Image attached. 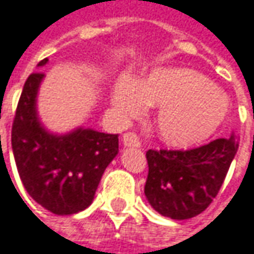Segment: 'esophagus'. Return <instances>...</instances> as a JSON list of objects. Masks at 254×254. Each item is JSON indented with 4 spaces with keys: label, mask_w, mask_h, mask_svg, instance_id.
Listing matches in <instances>:
<instances>
[{
    "label": "esophagus",
    "mask_w": 254,
    "mask_h": 254,
    "mask_svg": "<svg viewBox=\"0 0 254 254\" xmlns=\"http://www.w3.org/2000/svg\"><path fill=\"white\" fill-rule=\"evenodd\" d=\"M122 142H124L125 147H135V148H139L141 147V141H139V138H138V135L135 132H127V133H124Z\"/></svg>",
    "instance_id": "1"
}]
</instances>
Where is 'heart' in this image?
I'll list each match as a JSON object with an SVG mask.
<instances>
[{"mask_svg":"<svg viewBox=\"0 0 254 254\" xmlns=\"http://www.w3.org/2000/svg\"><path fill=\"white\" fill-rule=\"evenodd\" d=\"M112 103L127 118L139 115L144 106L160 107L158 133L179 148L193 147L212 136L230 109L222 90L186 68H158L136 82L121 78L112 91Z\"/></svg>","mask_w":254,"mask_h":254,"instance_id":"b5f03b06","label":"heart"}]
</instances>
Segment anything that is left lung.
I'll return each mask as SVG.
<instances>
[{
	"label": "left lung",
	"instance_id": "8db88e82",
	"mask_svg": "<svg viewBox=\"0 0 254 254\" xmlns=\"http://www.w3.org/2000/svg\"><path fill=\"white\" fill-rule=\"evenodd\" d=\"M237 150L234 135L193 150H148L144 192L150 205L172 219L199 215L218 195Z\"/></svg>",
	"mask_w": 254,
	"mask_h": 254
}]
</instances>
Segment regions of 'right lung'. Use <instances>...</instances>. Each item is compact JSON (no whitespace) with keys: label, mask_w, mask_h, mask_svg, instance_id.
<instances>
[{"label":"right lung","mask_w":254,"mask_h":254,"mask_svg":"<svg viewBox=\"0 0 254 254\" xmlns=\"http://www.w3.org/2000/svg\"><path fill=\"white\" fill-rule=\"evenodd\" d=\"M48 58L39 62L42 66ZM43 72L24 82L11 129V145L27 193L57 215H72L94 199L106 167L119 152L118 135L78 127L65 135L42 127L36 97Z\"/></svg>","instance_id":"1"}]
</instances>
